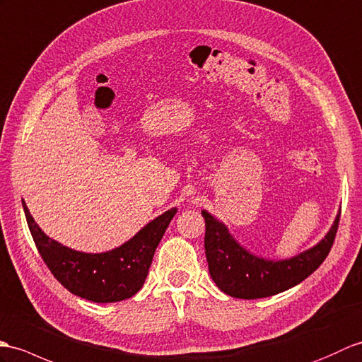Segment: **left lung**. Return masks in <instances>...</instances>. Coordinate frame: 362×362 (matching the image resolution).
<instances>
[{
  "label": "left lung",
  "instance_id": "8db88e82",
  "mask_svg": "<svg viewBox=\"0 0 362 362\" xmlns=\"http://www.w3.org/2000/svg\"><path fill=\"white\" fill-rule=\"evenodd\" d=\"M202 216L205 217L206 226L208 270L217 287L233 298L259 299L295 287L324 262L333 247L341 211L330 231L317 245L285 260H268L248 253L222 222L214 219L205 209Z\"/></svg>",
  "mask_w": 362,
  "mask_h": 362
}]
</instances>
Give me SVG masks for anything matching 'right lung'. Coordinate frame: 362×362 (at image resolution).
Returning a JSON list of instances; mask_svg holds the SVG:
<instances>
[{"label": "right lung", "mask_w": 362, "mask_h": 362, "mask_svg": "<svg viewBox=\"0 0 362 362\" xmlns=\"http://www.w3.org/2000/svg\"><path fill=\"white\" fill-rule=\"evenodd\" d=\"M24 214L38 253L55 279L72 295L92 302H119L143 287L158 242L177 209L156 217L136 236L106 253H81L52 240L41 231L23 200Z\"/></svg>", "instance_id": "obj_1"}]
</instances>
